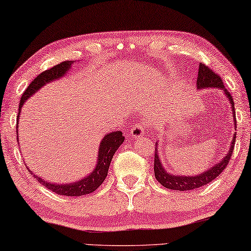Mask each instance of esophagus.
Segmentation results:
<instances>
[{"mask_svg": "<svg viewBox=\"0 0 251 251\" xmlns=\"http://www.w3.org/2000/svg\"><path fill=\"white\" fill-rule=\"evenodd\" d=\"M130 133H131V137L140 138L145 134V126H143L141 123H135V125H133L132 129H131Z\"/></svg>", "mask_w": 251, "mask_h": 251, "instance_id": "34e87169", "label": "esophagus"}]
</instances>
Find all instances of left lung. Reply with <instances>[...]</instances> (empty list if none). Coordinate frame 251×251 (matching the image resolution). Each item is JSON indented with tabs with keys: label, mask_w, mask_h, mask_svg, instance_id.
I'll return each mask as SVG.
<instances>
[{
	"label": "left lung",
	"mask_w": 251,
	"mask_h": 251,
	"mask_svg": "<svg viewBox=\"0 0 251 251\" xmlns=\"http://www.w3.org/2000/svg\"><path fill=\"white\" fill-rule=\"evenodd\" d=\"M197 85H198V89H203V88H219L223 89L226 96L228 97L230 103L232 104V110H233V118L235 116V102H233V99L231 94L229 93L227 89L225 88L224 82L221 80L220 75H217V73L213 72V70L206 65L204 63H200L199 65V72H198V77H197ZM235 126L237 130V120L235 119ZM235 141H236V134L232 139L231 147L228 151V153L225 155V158L221 160V161L216 164L215 167H212L208 171L203 172L200 176H174L167 174L164 169L162 168L161 161L159 160L158 152L154 151V176L158 181L162 184L163 187L168 189H171V190H179V191H187V190H192V189H197L200 187H203L204 184L211 182L212 180H215L217 176H218L221 172H223L226 168H227L228 163L230 161V158H231L233 149H235Z\"/></svg>",
	"instance_id": "left-lung-1"
}]
</instances>
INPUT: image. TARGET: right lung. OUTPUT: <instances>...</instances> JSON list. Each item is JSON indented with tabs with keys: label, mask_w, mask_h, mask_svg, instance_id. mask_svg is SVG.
I'll return each mask as SVG.
<instances>
[{
	"label": "right lung",
	"mask_w": 251,
	"mask_h": 251,
	"mask_svg": "<svg viewBox=\"0 0 251 251\" xmlns=\"http://www.w3.org/2000/svg\"><path fill=\"white\" fill-rule=\"evenodd\" d=\"M73 62H75V61H63V62L54 65L53 68L45 70L42 73H40V75L31 82L30 85L25 89V91L23 92L21 100H20L19 114L18 118H16V130H18L20 112H21V108L26 99L30 98L33 93L36 92V90L43 87L44 84H47L50 81L59 79V77L64 75L65 72L68 71ZM123 141H125V137L122 135L121 131H116V132L105 134V137L102 139L101 141L100 149H99V159L96 169H94L92 174L88 176L87 178L82 179L80 181L75 183L55 184L51 182H45L44 180L39 178L38 176H34L31 171L30 172L31 175H33V176H35L36 180H38L40 183H42L45 188H48L49 190L53 191L56 195L68 197H79L83 195H89L91 194V192L96 191L97 189L101 186L102 182L105 180L106 176H108V170L111 160L113 158V154L116 153L118 148L121 146V143Z\"/></svg>",
	"instance_id": "right-lung-1"
}]
</instances>
